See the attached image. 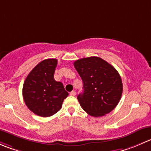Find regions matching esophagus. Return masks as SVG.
I'll return each instance as SVG.
<instances>
[{
    "label": "esophagus",
    "instance_id": "34e87169",
    "mask_svg": "<svg viewBox=\"0 0 151 151\" xmlns=\"http://www.w3.org/2000/svg\"><path fill=\"white\" fill-rule=\"evenodd\" d=\"M70 95H71V96H74L76 95V91H72L71 92V93H70Z\"/></svg>",
    "mask_w": 151,
    "mask_h": 151
}]
</instances>
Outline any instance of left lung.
Segmentation results:
<instances>
[{
  "label": "left lung",
  "instance_id": "left-lung-1",
  "mask_svg": "<svg viewBox=\"0 0 151 151\" xmlns=\"http://www.w3.org/2000/svg\"><path fill=\"white\" fill-rule=\"evenodd\" d=\"M74 68L83 83V92L77 99L85 111L94 117L114 109L122 93L120 75L114 66L98 57L77 60Z\"/></svg>",
  "mask_w": 151,
  "mask_h": 151
}]
</instances>
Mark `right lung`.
I'll use <instances>...</instances> for the list:
<instances>
[{
  "instance_id": "add662e5",
  "label": "right lung",
  "mask_w": 151,
  "mask_h": 151,
  "mask_svg": "<svg viewBox=\"0 0 151 151\" xmlns=\"http://www.w3.org/2000/svg\"><path fill=\"white\" fill-rule=\"evenodd\" d=\"M58 60L46 59L39 63L28 74L23 86V97L31 111L43 117L55 114L68 96L60 82L54 79Z\"/></svg>"
}]
</instances>
